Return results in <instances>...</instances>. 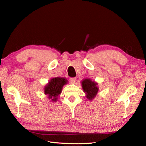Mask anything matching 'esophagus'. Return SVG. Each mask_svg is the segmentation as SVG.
I'll list each match as a JSON object with an SVG mask.
<instances>
[{"label":"esophagus","instance_id":"1","mask_svg":"<svg viewBox=\"0 0 146 146\" xmlns=\"http://www.w3.org/2000/svg\"><path fill=\"white\" fill-rule=\"evenodd\" d=\"M76 78H70V83L74 84L76 82Z\"/></svg>","mask_w":146,"mask_h":146}]
</instances>
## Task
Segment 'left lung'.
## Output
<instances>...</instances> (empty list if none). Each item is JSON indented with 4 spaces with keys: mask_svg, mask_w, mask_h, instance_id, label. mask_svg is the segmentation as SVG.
<instances>
[{
    "mask_svg": "<svg viewBox=\"0 0 146 146\" xmlns=\"http://www.w3.org/2000/svg\"><path fill=\"white\" fill-rule=\"evenodd\" d=\"M82 88L86 94V97L89 100H93L98 92V83L91 81L90 78H86L81 81Z\"/></svg>",
    "mask_w": 146,
    "mask_h": 146,
    "instance_id": "obj_1",
    "label": "left lung"
}]
</instances>
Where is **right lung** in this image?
Returning <instances> with one entry per match:
<instances>
[{
    "label": "right lung",
    "mask_w": 146,
    "mask_h": 146,
    "mask_svg": "<svg viewBox=\"0 0 146 146\" xmlns=\"http://www.w3.org/2000/svg\"><path fill=\"white\" fill-rule=\"evenodd\" d=\"M67 83L68 80L65 78H53L45 86L44 93L48 96L49 99H51L53 102H56L58 100V96L62 93L63 86Z\"/></svg>",
    "instance_id": "obj_1"
}]
</instances>
